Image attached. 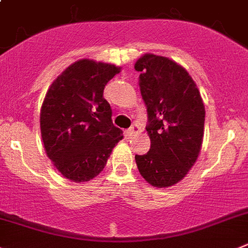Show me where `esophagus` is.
<instances>
[{
	"mask_svg": "<svg viewBox=\"0 0 248 248\" xmlns=\"http://www.w3.org/2000/svg\"><path fill=\"white\" fill-rule=\"evenodd\" d=\"M138 130H139V126L136 125V124H134V125H131L130 128L126 129V130L124 131V135H125L126 138H130V136L133 135V134H135Z\"/></svg>",
	"mask_w": 248,
	"mask_h": 248,
	"instance_id": "obj_1",
	"label": "esophagus"
}]
</instances>
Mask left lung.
<instances>
[{
    "label": "left lung",
    "instance_id": "obj_1",
    "mask_svg": "<svg viewBox=\"0 0 248 248\" xmlns=\"http://www.w3.org/2000/svg\"><path fill=\"white\" fill-rule=\"evenodd\" d=\"M147 109L151 147L135 155L140 174L154 187H170L186 177L201 152L205 109L185 67L165 56L145 54L136 61Z\"/></svg>",
    "mask_w": 248,
    "mask_h": 248
}]
</instances>
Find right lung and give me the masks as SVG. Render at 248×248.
Returning a JSON list of instances; mask_svg holds the SVG:
<instances>
[{"mask_svg":"<svg viewBox=\"0 0 248 248\" xmlns=\"http://www.w3.org/2000/svg\"><path fill=\"white\" fill-rule=\"evenodd\" d=\"M120 67L83 59L70 65L47 90L40 110L45 151L58 171L74 182L94 178L123 131L113 125L103 91Z\"/></svg>","mask_w":248,"mask_h":248,"instance_id":"right-lung-1","label":"right lung"}]
</instances>
